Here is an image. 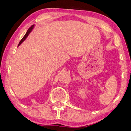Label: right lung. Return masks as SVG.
<instances>
[{
	"instance_id": "1",
	"label": "right lung",
	"mask_w": 131,
	"mask_h": 131,
	"mask_svg": "<svg viewBox=\"0 0 131 131\" xmlns=\"http://www.w3.org/2000/svg\"><path fill=\"white\" fill-rule=\"evenodd\" d=\"M34 25H32V26H31L28 29V30H27V33H26V34L25 35V36L23 37V38L21 39V40L20 41V42H19L18 46L20 45L21 44V43L23 42V41L25 40V39L27 38V37H28V36L29 34L30 33V31H31V30H32V29H33V28H34Z\"/></svg>"
}]
</instances>
